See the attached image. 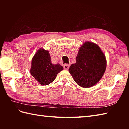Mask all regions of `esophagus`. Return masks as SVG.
Segmentation results:
<instances>
[{"label": "esophagus", "instance_id": "1", "mask_svg": "<svg viewBox=\"0 0 129 129\" xmlns=\"http://www.w3.org/2000/svg\"><path fill=\"white\" fill-rule=\"evenodd\" d=\"M63 67H64V69L65 70H68L70 67V65L67 64H65L64 65V66H63Z\"/></svg>", "mask_w": 129, "mask_h": 129}]
</instances>
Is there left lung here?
Segmentation results:
<instances>
[{
  "label": "left lung",
  "instance_id": "8db88e82",
  "mask_svg": "<svg viewBox=\"0 0 129 129\" xmlns=\"http://www.w3.org/2000/svg\"><path fill=\"white\" fill-rule=\"evenodd\" d=\"M106 68V57L99 46L86 42L80 46L76 62L70 65L69 72L78 85L86 88L99 81Z\"/></svg>",
  "mask_w": 129,
  "mask_h": 129
}]
</instances>
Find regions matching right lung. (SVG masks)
Listing matches in <instances>:
<instances>
[{
	"label": "right lung",
	"instance_id": "right-lung-1",
	"mask_svg": "<svg viewBox=\"0 0 129 129\" xmlns=\"http://www.w3.org/2000/svg\"><path fill=\"white\" fill-rule=\"evenodd\" d=\"M63 67L59 64L51 63L48 50L40 48L32 59L30 74L42 85H46L53 82Z\"/></svg>",
	"mask_w": 129,
	"mask_h": 129
}]
</instances>
